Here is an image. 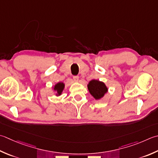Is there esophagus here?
<instances>
[{
	"label": "esophagus",
	"mask_w": 158,
	"mask_h": 158,
	"mask_svg": "<svg viewBox=\"0 0 158 158\" xmlns=\"http://www.w3.org/2000/svg\"><path fill=\"white\" fill-rule=\"evenodd\" d=\"M73 79L75 81H79V76H73Z\"/></svg>",
	"instance_id": "34e87169"
}]
</instances>
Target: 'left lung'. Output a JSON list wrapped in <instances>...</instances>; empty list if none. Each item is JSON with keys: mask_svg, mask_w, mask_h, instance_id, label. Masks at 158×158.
Masks as SVG:
<instances>
[{"mask_svg": "<svg viewBox=\"0 0 158 158\" xmlns=\"http://www.w3.org/2000/svg\"><path fill=\"white\" fill-rule=\"evenodd\" d=\"M88 90L96 99H100L107 92V88L105 83L98 80H92L88 85Z\"/></svg>", "mask_w": 158, "mask_h": 158, "instance_id": "obj_1", "label": "left lung"}]
</instances>
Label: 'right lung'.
Segmentation results:
<instances>
[{
  "label": "right lung",
  "instance_id": "right-lung-1",
  "mask_svg": "<svg viewBox=\"0 0 158 158\" xmlns=\"http://www.w3.org/2000/svg\"><path fill=\"white\" fill-rule=\"evenodd\" d=\"M64 84L63 83H58L55 85L54 89L55 90H56L58 94L60 95L61 94V92H62V90L64 89Z\"/></svg>",
  "mask_w": 158,
  "mask_h": 158
}]
</instances>
